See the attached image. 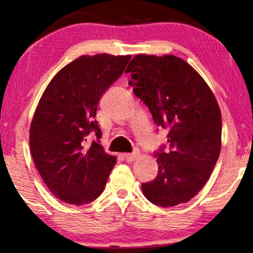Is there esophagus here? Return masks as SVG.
Listing matches in <instances>:
<instances>
[{
  "label": "esophagus",
  "mask_w": 253,
  "mask_h": 253,
  "mask_svg": "<svg viewBox=\"0 0 253 253\" xmlns=\"http://www.w3.org/2000/svg\"><path fill=\"white\" fill-rule=\"evenodd\" d=\"M138 155H139V153H138V152H133V153H126V154L123 155V157H124V159H126L127 162H130V161L136 160V159L138 158Z\"/></svg>",
  "instance_id": "1"
}]
</instances>
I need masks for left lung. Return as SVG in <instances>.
I'll return each instance as SVG.
<instances>
[{
  "label": "left lung",
  "instance_id": "1",
  "mask_svg": "<svg viewBox=\"0 0 253 253\" xmlns=\"http://www.w3.org/2000/svg\"><path fill=\"white\" fill-rule=\"evenodd\" d=\"M129 85L148 107L158 126L168 129V150L155 152L159 170L143 183L154 205L191 200L212 174L221 151V113L209 85L189 63L174 55H136L127 65Z\"/></svg>",
  "mask_w": 253,
  "mask_h": 253
}]
</instances>
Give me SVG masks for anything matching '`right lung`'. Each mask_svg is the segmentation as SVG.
<instances>
[{"label":"right lung","mask_w":253,"mask_h":253,"mask_svg":"<svg viewBox=\"0 0 253 253\" xmlns=\"http://www.w3.org/2000/svg\"><path fill=\"white\" fill-rule=\"evenodd\" d=\"M131 56L84 55L55 75L30 127L33 161L48 189L62 202L83 205L101 195L116 158L100 145L96 108L122 76ZM91 132L97 140L87 145Z\"/></svg>","instance_id":"add662e5"}]
</instances>
